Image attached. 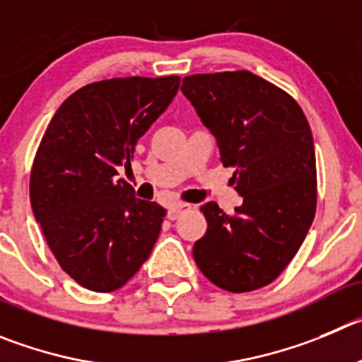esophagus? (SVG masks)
<instances>
[{
	"mask_svg": "<svg viewBox=\"0 0 362 362\" xmlns=\"http://www.w3.org/2000/svg\"><path fill=\"white\" fill-rule=\"evenodd\" d=\"M191 211V205L189 204H177V205H171L170 209H168V218L170 219H177L178 216L184 214V212Z\"/></svg>",
	"mask_w": 362,
	"mask_h": 362,
	"instance_id": "1",
	"label": "esophagus"
}]
</instances>
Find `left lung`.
<instances>
[{"label": "left lung", "instance_id": "1", "mask_svg": "<svg viewBox=\"0 0 362 362\" xmlns=\"http://www.w3.org/2000/svg\"><path fill=\"white\" fill-rule=\"evenodd\" d=\"M202 123L234 168L243 204L227 214L216 202L202 212L207 232L194 243L200 272L218 288H264L291 262L316 212V155L300 105L250 71L192 74L182 82Z\"/></svg>", "mask_w": 362, "mask_h": 362}]
</instances>
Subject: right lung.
Listing matches in <instances>:
<instances>
[{
    "instance_id": "1",
    "label": "right lung",
    "mask_w": 362,
    "mask_h": 362,
    "mask_svg": "<svg viewBox=\"0 0 362 362\" xmlns=\"http://www.w3.org/2000/svg\"><path fill=\"white\" fill-rule=\"evenodd\" d=\"M180 78H110L71 94L33 160L30 202L49 250L73 280L96 293L123 288L150 257L165 209L117 180L135 144L177 94Z\"/></svg>"
}]
</instances>
